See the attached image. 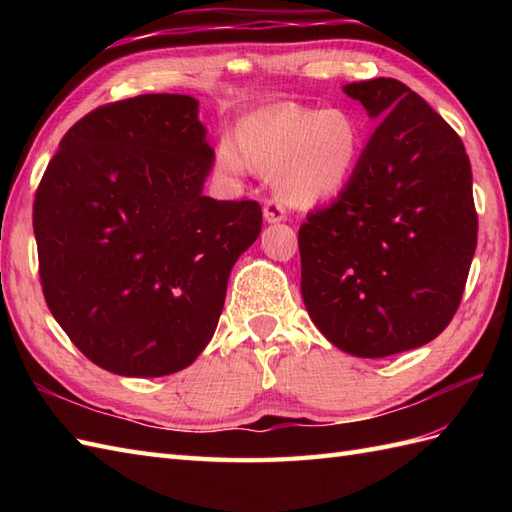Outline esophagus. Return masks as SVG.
I'll list each match as a JSON object with an SVG mask.
<instances>
[{"mask_svg":"<svg viewBox=\"0 0 512 512\" xmlns=\"http://www.w3.org/2000/svg\"><path fill=\"white\" fill-rule=\"evenodd\" d=\"M264 217H266V222H281V220H286V209L277 200H266Z\"/></svg>","mask_w":512,"mask_h":512,"instance_id":"obj_1","label":"esophagus"}]
</instances>
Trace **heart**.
I'll return each instance as SVG.
<instances>
[{
  "label": "heart",
  "mask_w": 512,
  "mask_h": 512,
  "mask_svg": "<svg viewBox=\"0 0 512 512\" xmlns=\"http://www.w3.org/2000/svg\"><path fill=\"white\" fill-rule=\"evenodd\" d=\"M365 125L347 107H310L286 103L246 116L237 140H215L213 165L226 180L248 169L275 176L279 198L297 209L332 200L361 165Z\"/></svg>",
  "instance_id": "obj_1"
}]
</instances>
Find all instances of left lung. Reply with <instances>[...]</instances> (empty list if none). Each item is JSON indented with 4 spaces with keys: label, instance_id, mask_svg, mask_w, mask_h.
<instances>
[{
    "label": "left lung",
    "instance_id": "obj_1",
    "mask_svg": "<svg viewBox=\"0 0 512 512\" xmlns=\"http://www.w3.org/2000/svg\"><path fill=\"white\" fill-rule=\"evenodd\" d=\"M343 92L378 127L352 182L299 228L301 295L339 350L383 358L436 339L460 306L477 246L471 162L405 83Z\"/></svg>",
    "mask_w": 512,
    "mask_h": 512
}]
</instances>
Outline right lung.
Here are the masks:
<instances>
[{
	"instance_id": "add662e5",
	"label": "right lung",
	"mask_w": 512,
	"mask_h": 512,
	"mask_svg": "<svg viewBox=\"0 0 512 512\" xmlns=\"http://www.w3.org/2000/svg\"><path fill=\"white\" fill-rule=\"evenodd\" d=\"M213 149L184 94L96 107L63 136L32 204L52 317L107 372L167 376L217 328L237 257L262 231L255 200H213Z\"/></svg>"
}]
</instances>
